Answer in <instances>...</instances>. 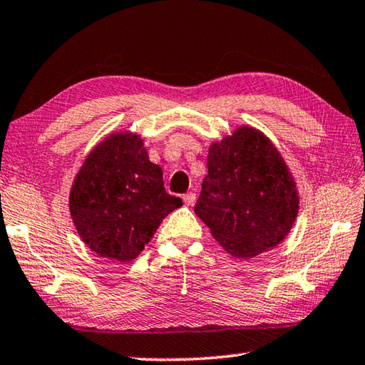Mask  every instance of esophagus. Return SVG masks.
Masks as SVG:
<instances>
[{"mask_svg":"<svg viewBox=\"0 0 365 365\" xmlns=\"http://www.w3.org/2000/svg\"><path fill=\"white\" fill-rule=\"evenodd\" d=\"M182 200H184V203H186V205H194V203H195V194L194 192L184 194Z\"/></svg>","mask_w":365,"mask_h":365,"instance_id":"obj_1","label":"esophagus"}]
</instances>
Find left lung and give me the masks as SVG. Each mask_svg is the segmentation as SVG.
I'll list each match as a JSON object with an SVG mask.
<instances>
[{
    "label": "left lung",
    "mask_w": 365,
    "mask_h": 365,
    "mask_svg": "<svg viewBox=\"0 0 365 365\" xmlns=\"http://www.w3.org/2000/svg\"><path fill=\"white\" fill-rule=\"evenodd\" d=\"M207 165L194 212L216 242L244 259L277 247L295 225L299 197L269 138L252 126H239L212 144Z\"/></svg>",
    "instance_id": "8db88e82"
}]
</instances>
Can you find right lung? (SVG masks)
Masks as SVG:
<instances>
[{"instance_id":"add662e5","label":"right lung","mask_w":365,"mask_h":365,"mask_svg":"<svg viewBox=\"0 0 365 365\" xmlns=\"http://www.w3.org/2000/svg\"><path fill=\"white\" fill-rule=\"evenodd\" d=\"M182 205L166 194L163 173L139 134L113 133L94 147L70 189L76 232L102 258L128 263L149 244L166 216Z\"/></svg>"}]
</instances>
